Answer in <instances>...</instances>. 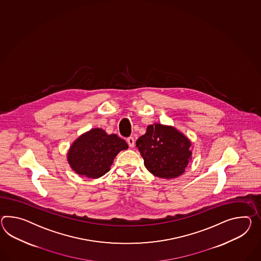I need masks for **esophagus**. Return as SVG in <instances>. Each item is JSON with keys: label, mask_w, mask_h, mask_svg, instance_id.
<instances>
[{"label": "esophagus", "mask_w": 261, "mask_h": 261, "mask_svg": "<svg viewBox=\"0 0 261 261\" xmlns=\"http://www.w3.org/2000/svg\"><path fill=\"white\" fill-rule=\"evenodd\" d=\"M126 141H127L128 145H129L130 148H134L135 147V140H134V138L130 137V138H128Z\"/></svg>", "instance_id": "esophagus-1"}]
</instances>
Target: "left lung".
I'll return each mask as SVG.
<instances>
[{
    "mask_svg": "<svg viewBox=\"0 0 261 261\" xmlns=\"http://www.w3.org/2000/svg\"><path fill=\"white\" fill-rule=\"evenodd\" d=\"M144 165L153 175L172 179L182 175L192 156L191 141L172 125L153 123L136 141Z\"/></svg>",
    "mask_w": 261,
    "mask_h": 261,
    "instance_id": "1",
    "label": "left lung"
}]
</instances>
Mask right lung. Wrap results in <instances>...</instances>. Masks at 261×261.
Returning <instances> with one entry per match:
<instances>
[{
  "mask_svg": "<svg viewBox=\"0 0 261 261\" xmlns=\"http://www.w3.org/2000/svg\"><path fill=\"white\" fill-rule=\"evenodd\" d=\"M126 149L125 140L116 134L108 135L102 128H93L72 142L67 160L77 174L96 179L105 175L116 155Z\"/></svg>",
  "mask_w": 261,
  "mask_h": 261,
  "instance_id": "obj_1",
  "label": "right lung"
}]
</instances>
